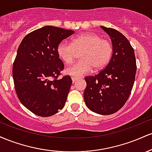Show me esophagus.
Returning a JSON list of instances; mask_svg holds the SVG:
<instances>
[{"mask_svg":"<svg viewBox=\"0 0 152 152\" xmlns=\"http://www.w3.org/2000/svg\"><path fill=\"white\" fill-rule=\"evenodd\" d=\"M71 79H72V81L74 83L75 81H77V80L78 79V78H77V77H74V76H72V77H71Z\"/></svg>","mask_w":152,"mask_h":152,"instance_id":"obj_1","label":"esophagus"}]
</instances>
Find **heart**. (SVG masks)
<instances>
[{"label":"heart","mask_w":152,"mask_h":152,"mask_svg":"<svg viewBox=\"0 0 152 152\" xmlns=\"http://www.w3.org/2000/svg\"><path fill=\"white\" fill-rule=\"evenodd\" d=\"M57 54L66 64H71L80 53V61L66 69V74L81 76L91 70L99 71L107 65L111 58L113 47L110 41L94 33H84L72 39L71 43L61 41L56 48Z\"/></svg>","instance_id":"obj_1"}]
</instances>
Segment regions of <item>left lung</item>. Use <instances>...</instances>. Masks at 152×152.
Returning <instances> with one entry per match:
<instances>
[{
    "mask_svg": "<svg viewBox=\"0 0 152 152\" xmlns=\"http://www.w3.org/2000/svg\"><path fill=\"white\" fill-rule=\"evenodd\" d=\"M110 36L113 46L111 60L95 76L85 77L83 98L91 111L102 115L121 109L129 97L135 80L137 64L134 48L119 31L101 26Z\"/></svg>",
    "mask_w": 152,
    "mask_h": 152,
    "instance_id": "left-lung-1",
    "label": "left lung"
}]
</instances>
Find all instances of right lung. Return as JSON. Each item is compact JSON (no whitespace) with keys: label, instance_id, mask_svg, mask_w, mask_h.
<instances>
[{"label":"right lung","instance_id":"right-lung-1","mask_svg":"<svg viewBox=\"0 0 152 152\" xmlns=\"http://www.w3.org/2000/svg\"><path fill=\"white\" fill-rule=\"evenodd\" d=\"M74 31L46 26L26 35L13 66L15 90L21 104L38 116L47 117L65 106L72 80L58 78L64 69L56 48Z\"/></svg>","mask_w":152,"mask_h":152}]
</instances>
